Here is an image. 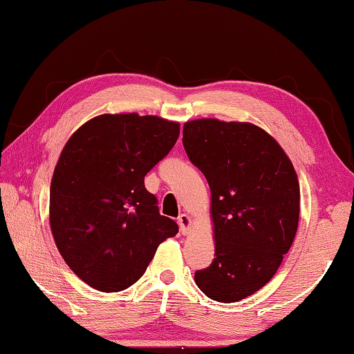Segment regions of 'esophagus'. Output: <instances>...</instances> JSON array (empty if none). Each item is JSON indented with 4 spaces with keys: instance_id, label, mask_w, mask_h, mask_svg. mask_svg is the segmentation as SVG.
Segmentation results:
<instances>
[{
    "instance_id": "34e87169",
    "label": "esophagus",
    "mask_w": 354,
    "mask_h": 354,
    "mask_svg": "<svg viewBox=\"0 0 354 354\" xmlns=\"http://www.w3.org/2000/svg\"><path fill=\"white\" fill-rule=\"evenodd\" d=\"M178 225H179V232L183 234H189L190 225H192V218H190L187 214H181L178 217Z\"/></svg>"
}]
</instances>
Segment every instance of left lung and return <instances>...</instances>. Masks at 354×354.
<instances>
[{
    "instance_id": "obj_1",
    "label": "left lung",
    "mask_w": 354,
    "mask_h": 354,
    "mask_svg": "<svg viewBox=\"0 0 354 354\" xmlns=\"http://www.w3.org/2000/svg\"><path fill=\"white\" fill-rule=\"evenodd\" d=\"M183 145L209 184L214 221L216 258L195 283L214 301H241L274 277L293 244L298 176L276 140L250 122L189 121Z\"/></svg>"
}]
</instances>
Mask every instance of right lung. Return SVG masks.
<instances>
[{
    "mask_svg": "<svg viewBox=\"0 0 354 354\" xmlns=\"http://www.w3.org/2000/svg\"><path fill=\"white\" fill-rule=\"evenodd\" d=\"M178 137V122L127 113L93 118L67 140L50 186V227L67 266L89 287L129 288L178 233L145 187Z\"/></svg>",
    "mask_w": 354,
    "mask_h": 354,
    "instance_id": "right-lung-1",
    "label": "right lung"
}]
</instances>
